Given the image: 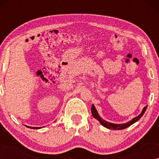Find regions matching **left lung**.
Segmentation results:
<instances>
[{
    "instance_id": "1",
    "label": "left lung",
    "mask_w": 159,
    "mask_h": 159,
    "mask_svg": "<svg viewBox=\"0 0 159 159\" xmlns=\"http://www.w3.org/2000/svg\"><path fill=\"white\" fill-rule=\"evenodd\" d=\"M147 107H148V106H145V107L143 108L142 112H141V114L140 115H138V116L134 117V118L132 119L131 121H128V122L125 123V124H113V123L108 122V121L103 120V119H102L101 117L99 116L98 113L96 108H95V106L93 105V104L92 105V107H91V112H92V114H93V117L96 119L99 122L101 123V125L103 126V127H105L108 128V129H110L120 130V129H125V128L129 127V126H131L132 125H133L134 123H135L136 121H138L139 119H140L141 117L143 116V115L144 114L145 111H146Z\"/></svg>"
}]
</instances>
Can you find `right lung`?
<instances>
[{"instance_id":"add662e5","label":"right lung","mask_w":159,"mask_h":159,"mask_svg":"<svg viewBox=\"0 0 159 159\" xmlns=\"http://www.w3.org/2000/svg\"><path fill=\"white\" fill-rule=\"evenodd\" d=\"M26 127H28V128H31V129H40L41 127H29V126H26Z\"/></svg>"}]
</instances>
